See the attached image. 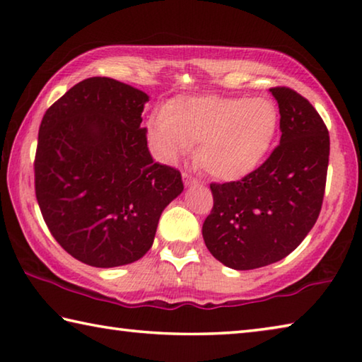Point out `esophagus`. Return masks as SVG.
Masks as SVG:
<instances>
[{
  "label": "esophagus",
  "instance_id": "1",
  "mask_svg": "<svg viewBox=\"0 0 362 362\" xmlns=\"http://www.w3.org/2000/svg\"><path fill=\"white\" fill-rule=\"evenodd\" d=\"M183 177V183H185V187H194V185H199V180H196V179H193L192 175H188V174H183L182 175Z\"/></svg>",
  "mask_w": 362,
  "mask_h": 362
}]
</instances>
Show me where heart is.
Here are the masks:
<instances>
[{"label":"heart","instance_id":"heart-1","mask_svg":"<svg viewBox=\"0 0 362 362\" xmlns=\"http://www.w3.org/2000/svg\"><path fill=\"white\" fill-rule=\"evenodd\" d=\"M278 129V107L267 97L196 95L168 102L150 122L148 137L166 163H175L198 144L196 161L206 173L235 182L260 166Z\"/></svg>","mask_w":362,"mask_h":362}]
</instances>
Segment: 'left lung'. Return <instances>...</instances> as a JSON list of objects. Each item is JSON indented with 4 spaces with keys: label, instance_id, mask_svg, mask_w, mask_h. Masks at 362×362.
Listing matches in <instances>:
<instances>
[{
    "label": "left lung",
    "instance_id": "1",
    "mask_svg": "<svg viewBox=\"0 0 362 362\" xmlns=\"http://www.w3.org/2000/svg\"><path fill=\"white\" fill-rule=\"evenodd\" d=\"M279 107V145L252 174L212 183L206 247L233 269L279 262L305 240L320 216L329 164V132L311 103L289 88H272Z\"/></svg>",
    "mask_w": 362,
    "mask_h": 362
}]
</instances>
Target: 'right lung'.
Wrapping results in <instances>:
<instances>
[{
  "label": "right lung",
  "instance_id": "obj_1",
  "mask_svg": "<svg viewBox=\"0 0 362 362\" xmlns=\"http://www.w3.org/2000/svg\"><path fill=\"white\" fill-rule=\"evenodd\" d=\"M150 97L88 78L42 116L35 189L49 231L86 265H129L148 252L159 217L183 192L179 170L153 161L142 112Z\"/></svg>",
  "mask_w": 362,
  "mask_h": 362
}]
</instances>
